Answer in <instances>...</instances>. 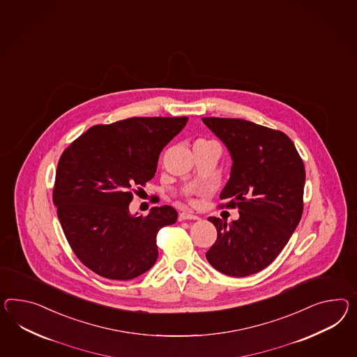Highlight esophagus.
<instances>
[{"instance_id":"34e87169","label":"esophagus","mask_w":357,"mask_h":357,"mask_svg":"<svg viewBox=\"0 0 357 357\" xmlns=\"http://www.w3.org/2000/svg\"><path fill=\"white\" fill-rule=\"evenodd\" d=\"M180 220H199V218L194 215L192 211H183L180 213Z\"/></svg>"}]
</instances>
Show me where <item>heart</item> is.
<instances>
[{
  "label": "heart",
  "instance_id": "1",
  "mask_svg": "<svg viewBox=\"0 0 357 357\" xmlns=\"http://www.w3.org/2000/svg\"><path fill=\"white\" fill-rule=\"evenodd\" d=\"M199 141H203V139H199Z\"/></svg>",
  "mask_w": 357,
  "mask_h": 357
}]
</instances>
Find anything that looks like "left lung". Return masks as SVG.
<instances>
[{
    "label": "left lung",
    "mask_w": 357,
    "mask_h": 357,
    "mask_svg": "<svg viewBox=\"0 0 357 357\" xmlns=\"http://www.w3.org/2000/svg\"><path fill=\"white\" fill-rule=\"evenodd\" d=\"M202 120L228 147L233 160L220 199L239 210V219L230 224L208 218L218 239L206 257L224 275H254L280 255L302 219V158L281 130L243 119Z\"/></svg>",
    "instance_id": "obj_1"
}]
</instances>
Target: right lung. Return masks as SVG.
<instances>
[{
    "mask_svg": "<svg viewBox=\"0 0 357 357\" xmlns=\"http://www.w3.org/2000/svg\"><path fill=\"white\" fill-rule=\"evenodd\" d=\"M186 123V116H158L94 126L61 155L53 190L58 219L75 255L94 273L127 281L155 264L156 234L176 222L177 211L162 206L130 215L129 203Z\"/></svg>",
    "mask_w": 357,
    "mask_h": 357,
    "instance_id": "obj_1",
    "label": "right lung"
}]
</instances>
